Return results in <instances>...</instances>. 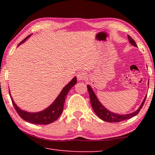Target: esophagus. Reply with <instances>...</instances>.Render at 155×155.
<instances>
[{
	"instance_id": "obj_1",
	"label": "esophagus",
	"mask_w": 155,
	"mask_h": 155,
	"mask_svg": "<svg viewBox=\"0 0 155 155\" xmlns=\"http://www.w3.org/2000/svg\"><path fill=\"white\" fill-rule=\"evenodd\" d=\"M77 79L78 81H82V80H84L85 79V78L87 77V73L85 72H78L77 74Z\"/></svg>"
}]
</instances>
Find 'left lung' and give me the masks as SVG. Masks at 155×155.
Here are the masks:
<instances>
[{
    "mask_svg": "<svg viewBox=\"0 0 155 155\" xmlns=\"http://www.w3.org/2000/svg\"><path fill=\"white\" fill-rule=\"evenodd\" d=\"M128 40H129V42L132 44V45H133L134 46H137V44H136L135 40H133L130 36L128 35ZM87 90H88L89 94H90V102L94 112L96 113V114L98 115L101 120H103L104 121H106L107 122H119L121 121H124V120H126L130 119L133 116H135V115L138 114V113L140 111L141 109L143 107L144 103H145V101L146 98V96L145 98L143 99V101L142 102V103H141L140 107L136 111L130 114L120 115V114H114V113H112L111 111H108L107 109L104 108V107L102 105L101 103L98 101V98H96L95 94L94 93V91L91 90V88L90 85H87Z\"/></svg>",
    "mask_w": 155,
    "mask_h": 155,
    "instance_id": "obj_1",
    "label": "left lung"
}]
</instances>
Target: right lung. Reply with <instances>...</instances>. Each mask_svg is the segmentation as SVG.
Masks as SVG:
<instances>
[{
    "label": "right lung",
    "instance_id": "right-lung-1",
    "mask_svg": "<svg viewBox=\"0 0 155 155\" xmlns=\"http://www.w3.org/2000/svg\"><path fill=\"white\" fill-rule=\"evenodd\" d=\"M30 35H28L27 38H25L24 40L21 41L20 44L21 43L24 42ZM76 83H77V78L74 77L64 89H63L61 92L60 93L59 96L57 97L54 103H52L51 106L48 107V108L38 113H29L22 111V110L18 108L16 104L14 103V102L13 101L11 96L12 104L14 107L15 111L18 113V114L20 115L21 118H22L23 120H25V121H27L30 123H33V124H51V123L56 121V120L59 118L60 115L61 114L63 109H64L65 100V98H66L67 94L69 92L70 89H71Z\"/></svg>",
    "mask_w": 155,
    "mask_h": 155
}]
</instances>
